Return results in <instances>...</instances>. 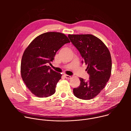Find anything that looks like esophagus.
I'll return each instance as SVG.
<instances>
[{
	"label": "esophagus",
	"instance_id": "obj_1",
	"mask_svg": "<svg viewBox=\"0 0 131 131\" xmlns=\"http://www.w3.org/2000/svg\"><path fill=\"white\" fill-rule=\"evenodd\" d=\"M64 77L66 79H70L71 78V77L69 75H67V74H64Z\"/></svg>",
	"mask_w": 131,
	"mask_h": 131
}]
</instances>
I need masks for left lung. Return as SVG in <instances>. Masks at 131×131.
<instances>
[{"mask_svg":"<svg viewBox=\"0 0 131 131\" xmlns=\"http://www.w3.org/2000/svg\"><path fill=\"white\" fill-rule=\"evenodd\" d=\"M72 43L78 50L90 75L88 81L80 78L79 86L73 89L77 98L89 100L94 98L105 88L112 68L110 53L104 43L91 34L68 35Z\"/></svg>","mask_w":131,"mask_h":131,"instance_id":"left-lung-1","label":"left lung"}]
</instances>
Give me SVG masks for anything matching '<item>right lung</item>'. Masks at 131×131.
Masks as SVG:
<instances>
[{
    "label": "right lung",
    "instance_id": "add662e5",
    "mask_svg": "<svg viewBox=\"0 0 131 131\" xmlns=\"http://www.w3.org/2000/svg\"><path fill=\"white\" fill-rule=\"evenodd\" d=\"M68 37L59 32H47L37 36L25 50L21 60V73L27 88L35 96L47 97L55 92L62 74L47 66Z\"/></svg>",
    "mask_w": 131,
    "mask_h": 131
}]
</instances>
